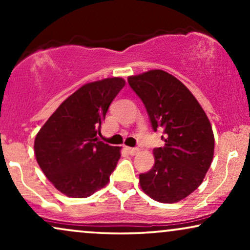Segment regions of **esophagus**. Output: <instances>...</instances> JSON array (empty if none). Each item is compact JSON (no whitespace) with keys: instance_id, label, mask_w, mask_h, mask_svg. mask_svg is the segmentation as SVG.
<instances>
[{"instance_id":"34e87169","label":"esophagus","mask_w":250,"mask_h":250,"mask_svg":"<svg viewBox=\"0 0 250 250\" xmlns=\"http://www.w3.org/2000/svg\"><path fill=\"white\" fill-rule=\"evenodd\" d=\"M125 150H127L128 153L130 154V155H135V154L139 153V149H137V148H130V147H127V148H125Z\"/></svg>"}]
</instances>
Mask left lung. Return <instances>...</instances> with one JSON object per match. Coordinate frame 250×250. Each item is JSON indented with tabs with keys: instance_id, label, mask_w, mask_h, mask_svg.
Masks as SVG:
<instances>
[{
	"instance_id": "left-lung-1",
	"label": "left lung",
	"mask_w": 250,
	"mask_h": 250,
	"mask_svg": "<svg viewBox=\"0 0 250 250\" xmlns=\"http://www.w3.org/2000/svg\"><path fill=\"white\" fill-rule=\"evenodd\" d=\"M128 83L142 100L154 131L165 134V146L154 149L153 168L140 174L142 190L157 202H179L196 190L213 161L210 122L189 89L166 71L129 76Z\"/></svg>"
}]
</instances>
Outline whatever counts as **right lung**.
I'll return each mask as SVG.
<instances>
[{
  "mask_svg": "<svg viewBox=\"0 0 250 250\" xmlns=\"http://www.w3.org/2000/svg\"><path fill=\"white\" fill-rule=\"evenodd\" d=\"M125 81L111 77L87 83L64 100L35 137L36 161L57 190L88 197L104 187L121 147L99 141L109 105Z\"/></svg>",
  "mask_w": 250,
  "mask_h": 250,
  "instance_id": "add662e5",
  "label": "right lung"
}]
</instances>
